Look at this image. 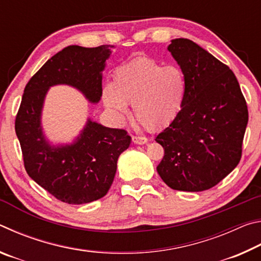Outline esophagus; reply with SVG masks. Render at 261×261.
<instances>
[{
	"label": "esophagus",
	"mask_w": 261,
	"mask_h": 261,
	"mask_svg": "<svg viewBox=\"0 0 261 261\" xmlns=\"http://www.w3.org/2000/svg\"><path fill=\"white\" fill-rule=\"evenodd\" d=\"M132 143L137 144V145H144L147 143V138L146 137H139V136H134L132 137Z\"/></svg>",
	"instance_id": "esophagus-1"
}]
</instances>
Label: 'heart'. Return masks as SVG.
<instances>
[{"label": "heart", "instance_id": "b5f03b06", "mask_svg": "<svg viewBox=\"0 0 261 261\" xmlns=\"http://www.w3.org/2000/svg\"><path fill=\"white\" fill-rule=\"evenodd\" d=\"M187 78L177 65H163L147 56H138L114 72L112 86L103 90V102L118 117L134 107L135 118L149 130L171 124L187 96Z\"/></svg>", "mask_w": 261, "mask_h": 261}]
</instances>
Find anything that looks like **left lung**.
Instances as JSON below:
<instances>
[{"instance_id":"1","label":"left lung","mask_w":261,"mask_h":261,"mask_svg":"<svg viewBox=\"0 0 261 261\" xmlns=\"http://www.w3.org/2000/svg\"><path fill=\"white\" fill-rule=\"evenodd\" d=\"M168 50L187 78V96L176 120L156 136L165 149L156 170L168 187L199 192L235 169L249 113L229 67L189 39H174Z\"/></svg>"}]
</instances>
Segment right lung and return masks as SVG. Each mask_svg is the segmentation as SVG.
<instances>
[{
	"label": "right lung",
	"instance_id": "add662e5",
	"mask_svg": "<svg viewBox=\"0 0 261 261\" xmlns=\"http://www.w3.org/2000/svg\"><path fill=\"white\" fill-rule=\"evenodd\" d=\"M114 46H68L48 60L25 86L15 122L28 174L56 199L87 204L106 196L116 174L121 153L129 148L125 130L112 129L87 118L72 143L51 145L41 115L48 90L55 85L74 87L98 103L102 95V71Z\"/></svg>",
	"mask_w": 261,
	"mask_h": 261
}]
</instances>
